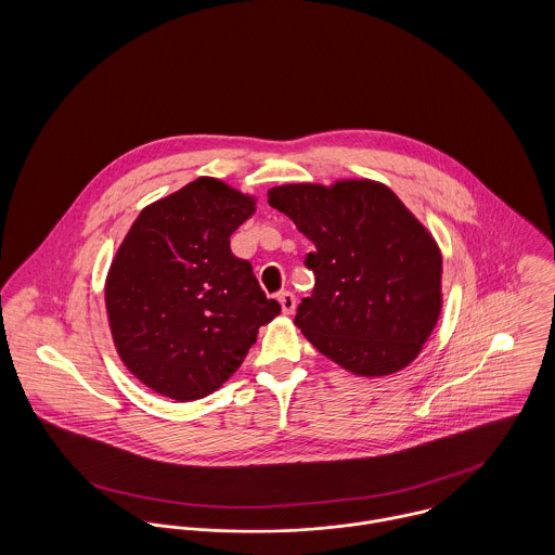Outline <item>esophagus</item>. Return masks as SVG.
<instances>
[{
	"instance_id": "obj_1",
	"label": "esophagus",
	"mask_w": 555,
	"mask_h": 555,
	"mask_svg": "<svg viewBox=\"0 0 555 555\" xmlns=\"http://www.w3.org/2000/svg\"><path fill=\"white\" fill-rule=\"evenodd\" d=\"M278 299H280V306H282V312H284V314H293V312H295V308H297V297H295L291 291L280 293Z\"/></svg>"
}]
</instances>
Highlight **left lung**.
<instances>
[{
  "instance_id": "8db88e82",
  "label": "left lung",
  "mask_w": 555,
  "mask_h": 555,
  "mask_svg": "<svg viewBox=\"0 0 555 555\" xmlns=\"http://www.w3.org/2000/svg\"><path fill=\"white\" fill-rule=\"evenodd\" d=\"M269 205L317 245L306 254L317 284L297 308L301 333L352 374L405 367L442 308V256L423 224L367 179L271 188Z\"/></svg>"
}]
</instances>
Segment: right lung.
Masks as SVG:
<instances>
[{
	"instance_id": "obj_1",
	"label": "right lung",
	"mask_w": 555,
	"mask_h": 555,
	"mask_svg": "<svg viewBox=\"0 0 555 555\" xmlns=\"http://www.w3.org/2000/svg\"><path fill=\"white\" fill-rule=\"evenodd\" d=\"M254 201L198 177L145 207L106 278V312L126 367L156 393L190 401L231 378L280 314L231 235Z\"/></svg>"
}]
</instances>
